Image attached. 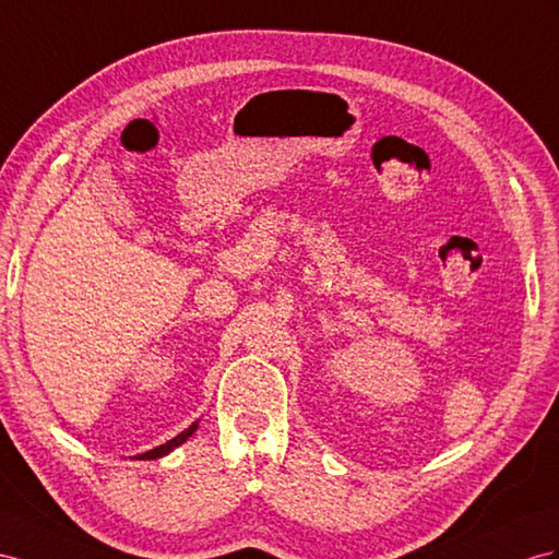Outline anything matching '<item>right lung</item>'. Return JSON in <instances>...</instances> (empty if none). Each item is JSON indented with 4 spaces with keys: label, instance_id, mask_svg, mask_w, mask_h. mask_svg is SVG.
<instances>
[{
    "label": "right lung",
    "instance_id": "add662e5",
    "mask_svg": "<svg viewBox=\"0 0 559 559\" xmlns=\"http://www.w3.org/2000/svg\"><path fill=\"white\" fill-rule=\"evenodd\" d=\"M195 427H198V423H193L189 429H183L181 435H177L175 439H169V441H165L163 447H157V449H153V451H146V453H141L139 457L141 461H153V457H163V455H167L171 449H177L179 443H183L186 439H189L193 432H195Z\"/></svg>",
    "mask_w": 559,
    "mask_h": 559
}]
</instances>
